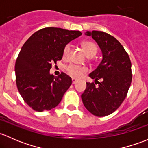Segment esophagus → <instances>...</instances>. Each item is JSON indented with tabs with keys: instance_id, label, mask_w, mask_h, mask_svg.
<instances>
[{
	"instance_id": "1",
	"label": "esophagus",
	"mask_w": 148,
	"mask_h": 148,
	"mask_svg": "<svg viewBox=\"0 0 148 148\" xmlns=\"http://www.w3.org/2000/svg\"><path fill=\"white\" fill-rule=\"evenodd\" d=\"M77 82H78V79L75 78H72V84H76Z\"/></svg>"
}]
</instances>
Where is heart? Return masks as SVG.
<instances>
[{
  "label": "heart",
  "instance_id": "heart-1",
  "mask_svg": "<svg viewBox=\"0 0 148 148\" xmlns=\"http://www.w3.org/2000/svg\"><path fill=\"white\" fill-rule=\"evenodd\" d=\"M82 46L84 51L86 53V56L88 57H92L96 54L97 51V47L95 43L92 41H84L82 43ZM70 51V45L66 44L65 46L64 49L63 51V54L64 56L68 55L69 52ZM66 71L69 74L74 77H79L82 76L84 73L87 71V69L84 66H79L74 64H70L66 67Z\"/></svg>",
  "mask_w": 148,
  "mask_h": 148
}]
</instances>
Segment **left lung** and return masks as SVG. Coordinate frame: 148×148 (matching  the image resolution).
Returning <instances> with one entry per match:
<instances>
[{"mask_svg":"<svg viewBox=\"0 0 148 148\" xmlns=\"http://www.w3.org/2000/svg\"><path fill=\"white\" fill-rule=\"evenodd\" d=\"M97 43L102 53V60L89 77L99 84L86 83L82 99L86 110L97 117L114 112L125 100L132 82L129 55L114 37L99 31H86ZM101 82L99 83L98 80Z\"/></svg>","mask_w":148,"mask_h":148,"instance_id":"1","label":"left lung"}]
</instances>
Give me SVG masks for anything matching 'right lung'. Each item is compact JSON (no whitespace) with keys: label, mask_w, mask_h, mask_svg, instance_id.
Here are the masks:
<instances>
[{"label":"right lung","mask_w":148,"mask_h":148,"mask_svg":"<svg viewBox=\"0 0 148 148\" xmlns=\"http://www.w3.org/2000/svg\"><path fill=\"white\" fill-rule=\"evenodd\" d=\"M82 35L79 31L44 28L34 33L22 46L15 64L18 90L34 110L56 107L71 86V78L62 72L50 74L52 64L61 60L65 46Z\"/></svg>","instance_id":"1"}]
</instances>
